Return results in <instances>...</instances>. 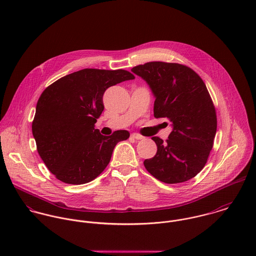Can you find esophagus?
<instances>
[{
  "label": "esophagus",
  "instance_id": "1",
  "mask_svg": "<svg viewBox=\"0 0 256 256\" xmlns=\"http://www.w3.org/2000/svg\"><path fill=\"white\" fill-rule=\"evenodd\" d=\"M131 137H132L133 139H136V140H142V139H144V137H143L142 135H139V134H137V133L131 134Z\"/></svg>",
  "mask_w": 256,
  "mask_h": 256
}]
</instances>
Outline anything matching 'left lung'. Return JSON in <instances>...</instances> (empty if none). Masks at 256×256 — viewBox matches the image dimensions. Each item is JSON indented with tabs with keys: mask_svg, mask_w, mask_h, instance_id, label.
<instances>
[{
	"mask_svg": "<svg viewBox=\"0 0 256 256\" xmlns=\"http://www.w3.org/2000/svg\"><path fill=\"white\" fill-rule=\"evenodd\" d=\"M132 72L146 80L156 98L154 116L172 125L166 142L152 138L158 150L145 160L146 170L168 184L191 180L205 166L217 131L216 110L205 82L178 63L148 62Z\"/></svg>",
	"mask_w": 256,
	"mask_h": 256,
	"instance_id": "8db88e82",
	"label": "left lung"
}]
</instances>
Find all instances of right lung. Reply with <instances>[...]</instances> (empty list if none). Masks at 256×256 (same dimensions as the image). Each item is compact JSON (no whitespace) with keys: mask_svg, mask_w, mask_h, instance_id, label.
<instances>
[{"mask_svg":"<svg viewBox=\"0 0 256 256\" xmlns=\"http://www.w3.org/2000/svg\"><path fill=\"white\" fill-rule=\"evenodd\" d=\"M135 78L126 70L84 69L67 74L41 94L32 134L37 152L47 168L62 182L84 184L96 178L108 166L114 146L130 133L118 130L104 136L94 129L104 110V92Z\"/></svg>","mask_w":256,"mask_h":256,"instance_id":"obj_1","label":"right lung"}]
</instances>
